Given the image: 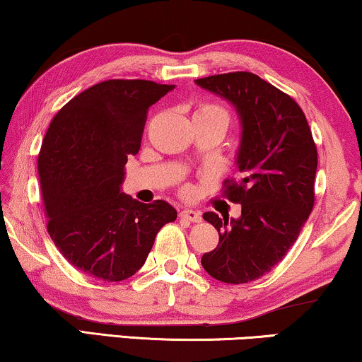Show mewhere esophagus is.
Returning <instances> with one entry per match:
<instances>
[{
  "mask_svg": "<svg viewBox=\"0 0 362 362\" xmlns=\"http://www.w3.org/2000/svg\"><path fill=\"white\" fill-rule=\"evenodd\" d=\"M181 219L185 221H189V222H201L202 221V216L199 211H192V209H185L180 212Z\"/></svg>",
  "mask_w": 362,
  "mask_h": 362,
  "instance_id": "esophagus-1",
  "label": "esophagus"
}]
</instances>
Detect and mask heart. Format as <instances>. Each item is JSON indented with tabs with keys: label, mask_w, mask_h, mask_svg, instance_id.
Segmentation results:
<instances>
[{
	"label": "heart",
	"mask_w": 362,
	"mask_h": 362,
	"mask_svg": "<svg viewBox=\"0 0 362 362\" xmlns=\"http://www.w3.org/2000/svg\"><path fill=\"white\" fill-rule=\"evenodd\" d=\"M194 115H217V117H222L227 122V113L224 108L219 105H201L196 110Z\"/></svg>",
	"instance_id": "1"
}]
</instances>
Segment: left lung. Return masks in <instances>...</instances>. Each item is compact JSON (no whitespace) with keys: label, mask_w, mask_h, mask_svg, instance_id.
<instances>
[{"label":"left lung","mask_w":362,"mask_h":362,"mask_svg":"<svg viewBox=\"0 0 362 362\" xmlns=\"http://www.w3.org/2000/svg\"><path fill=\"white\" fill-rule=\"evenodd\" d=\"M235 108L240 143L239 181H226V196L240 217L204 212L219 244L201 264L216 280L247 284L270 272L298 239L315 202L318 151L308 122L293 98L250 72L194 81Z\"/></svg>","instance_id":"1"}]
</instances>
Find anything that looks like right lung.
<instances>
[{"label":"right lung","mask_w":362,"mask_h":362,"mask_svg":"<svg viewBox=\"0 0 362 362\" xmlns=\"http://www.w3.org/2000/svg\"><path fill=\"white\" fill-rule=\"evenodd\" d=\"M173 88L151 81L100 82L67 102L49 125L37 160L47 232L87 275L120 281L136 274L158 230L176 219L166 201L143 204L122 192L148 108Z\"/></svg>","instance_id":"1"}]
</instances>
